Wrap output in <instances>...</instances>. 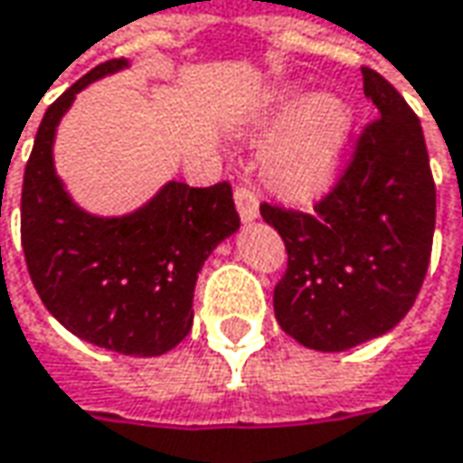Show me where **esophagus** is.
Segmentation results:
<instances>
[{
    "label": "esophagus",
    "mask_w": 463,
    "mask_h": 463,
    "mask_svg": "<svg viewBox=\"0 0 463 463\" xmlns=\"http://www.w3.org/2000/svg\"><path fill=\"white\" fill-rule=\"evenodd\" d=\"M234 203H237V211H240L241 222H252V219H258V193L252 190L250 185H244V183H240V185L234 187Z\"/></svg>",
    "instance_id": "34e87169"
}]
</instances>
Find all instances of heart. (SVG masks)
<instances>
[{
	"label": "heart",
	"instance_id": "heart-1",
	"mask_svg": "<svg viewBox=\"0 0 463 463\" xmlns=\"http://www.w3.org/2000/svg\"><path fill=\"white\" fill-rule=\"evenodd\" d=\"M294 95L276 99V113H288ZM350 126L347 108L332 95L307 99L286 126L273 136L262 154V167L270 183L283 193L304 195L327 185Z\"/></svg>",
	"mask_w": 463,
	"mask_h": 463
}]
</instances>
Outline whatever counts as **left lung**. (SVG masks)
<instances>
[{"mask_svg": "<svg viewBox=\"0 0 463 463\" xmlns=\"http://www.w3.org/2000/svg\"><path fill=\"white\" fill-rule=\"evenodd\" d=\"M376 108L335 185L311 211L260 203L288 252L273 291L296 343L337 353L394 327L418 298L436 229V183L415 110L364 66Z\"/></svg>", "mask_w": 463, "mask_h": 463, "instance_id": "left-lung-1", "label": "left lung"}]
</instances>
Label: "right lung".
<instances>
[{"mask_svg": "<svg viewBox=\"0 0 463 463\" xmlns=\"http://www.w3.org/2000/svg\"><path fill=\"white\" fill-rule=\"evenodd\" d=\"M126 66H95L51 102L23 180L20 237L35 291L63 327L126 355H162L193 325L195 278L213 247L240 229L232 185L167 183L123 219L84 213L53 172L56 126L81 87Z\"/></svg>", "mask_w": 463, "mask_h": 463, "instance_id": "add662e5", "label": "right lung"}]
</instances>
